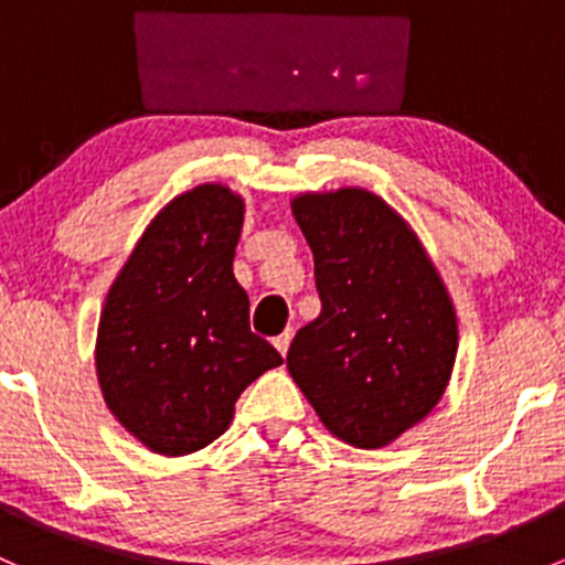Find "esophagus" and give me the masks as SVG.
Returning <instances> with one entry per match:
<instances>
[{
	"instance_id": "esophagus-1",
	"label": "esophagus",
	"mask_w": 565,
	"mask_h": 565,
	"mask_svg": "<svg viewBox=\"0 0 565 565\" xmlns=\"http://www.w3.org/2000/svg\"><path fill=\"white\" fill-rule=\"evenodd\" d=\"M273 344H276V350L281 352V355H287L289 344H292V330H284L281 335H276V341H273Z\"/></svg>"
}]
</instances>
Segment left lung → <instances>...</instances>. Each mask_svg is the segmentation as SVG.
I'll return each mask as SVG.
<instances>
[{
	"label": "left lung",
	"instance_id": "obj_1",
	"mask_svg": "<svg viewBox=\"0 0 565 565\" xmlns=\"http://www.w3.org/2000/svg\"><path fill=\"white\" fill-rule=\"evenodd\" d=\"M292 215L322 311L289 344V374L330 435L391 446L451 380L459 324L446 281L413 226L366 188L306 191Z\"/></svg>",
	"mask_w": 565,
	"mask_h": 565
}]
</instances>
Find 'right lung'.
<instances>
[{
	"label": "right lung",
	"mask_w": 565,
	"mask_h": 565,
	"mask_svg": "<svg viewBox=\"0 0 565 565\" xmlns=\"http://www.w3.org/2000/svg\"><path fill=\"white\" fill-rule=\"evenodd\" d=\"M246 199L221 182L174 196L106 295L95 372L108 413L145 448L185 457L230 429L235 402L284 358L250 333L232 273Z\"/></svg>",
	"instance_id": "obj_1"
}]
</instances>
